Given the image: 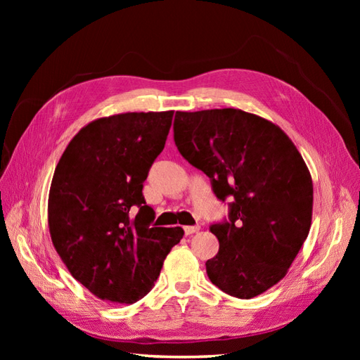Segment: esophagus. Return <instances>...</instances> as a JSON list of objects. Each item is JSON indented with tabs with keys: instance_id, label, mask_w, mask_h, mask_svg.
<instances>
[{
	"instance_id": "1",
	"label": "esophagus",
	"mask_w": 360,
	"mask_h": 360,
	"mask_svg": "<svg viewBox=\"0 0 360 360\" xmlns=\"http://www.w3.org/2000/svg\"><path fill=\"white\" fill-rule=\"evenodd\" d=\"M200 231V225H195V226H184V233H186V236H192L195 233Z\"/></svg>"
}]
</instances>
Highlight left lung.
I'll list each match as a JSON object with an SVG mask.
<instances>
[{"label": "left lung", "instance_id": "obj_1", "mask_svg": "<svg viewBox=\"0 0 360 360\" xmlns=\"http://www.w3.org/2000/svg\"><path fill=\"white\" fill-rule=\"evenodd\" d=\"M174 141L217 198L233 197L230 221L210 225L219 240L205 263L210 281L238 299L276 285L312 221V179L297 147L279 126L234 108L177 111Z\"/></svg>", "mask_w": 360, "mask_h": 360}]
</instances>
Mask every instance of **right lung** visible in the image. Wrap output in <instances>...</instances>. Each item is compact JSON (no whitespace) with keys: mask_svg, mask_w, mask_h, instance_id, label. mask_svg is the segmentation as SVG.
<instances>
[{"mask_svg":"<svg viewBox=\"0 0 360 360\" xmlns=\"http://www.w3.org/2000/svg\"><path fill=\"white\" fill-rule=\"evenodd\" d=\"M174 111L93 120L53 172L48 226L64 266L97 299L132 304L153 288L181 226L150 228L143 183L165 147ZM140 207L134 217L130 208Z\"/></svg>","mask_w":360,"mask_h":360,"instance_id":"obj_1","label":"right lung"}]
</instances>
